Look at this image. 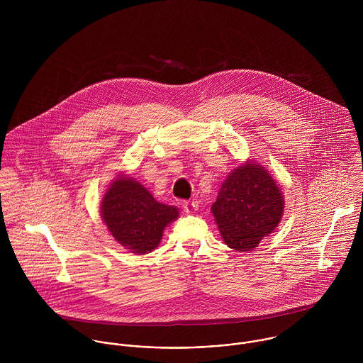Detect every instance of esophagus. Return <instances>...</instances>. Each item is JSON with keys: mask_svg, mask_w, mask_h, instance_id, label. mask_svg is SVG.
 I'll return each instance as SVG.
<instances>
[{"mask_svg": "<svg viewBox=\"0 0 363 363\" xmlns=\"http://www.w3.org/2000/svg\"><path fill=\"white\" fill-rule=\"evenodd\" d=\"M197 208H199V206H197L194 201H184V203H183V209H184V212H187V213L196 212Z\"/></svg>", "mask_w": 363, "mask_h": 363, "instance_id": "esophagus-1", "label": "esophagus"}]
</instances>
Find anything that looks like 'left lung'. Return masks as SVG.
I'll use <instances>...</instances> for the list:
<instances>
[{
  "label": "left lung",
  "instance_id": "obj_1",
  "mask_svg": "<svg viewBox=\"0 0 363 363\" xmlns=\"http://www.w3.org/2000/svg\"><path fill=\"white\" fill-rule=\"evenodd\" d=\"M284 199L275 180L259 164L246 162L223 182L212 213L225 243L250 252L279 223Z\"/></svg>",
  "mask_w": 363,
  "mask_h": 363
}]
</instances>
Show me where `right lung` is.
Listing matches in <instances>:
<instances>
[{"instance_id": "add662e5", "label": "right lung", "mask_w": 363, "mask_h": 363, "mask_svg": "<svg viewBox=\"0 0 363 363\" xmlns=\"http://www.w3.org/2000/svg\"><path fill=\"white\" fill-rule=\"evenodd\" d=\"M101 209L111 236L140 255L157 247L164 226L179 216L177 208L157 203L140 183L123 176L106 191Z\"/></svg>"}]
</instances>
